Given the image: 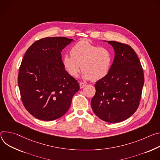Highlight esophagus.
<instances>
[{
  "mask_svg": "<svg viewBox=\"0 0 160 160\" xmlns=\"http://www.w3.org/2000/svg\"><path fill=\"white\" fill-rule=\"evenodd\" d=\"M86 84L84 82H80L79 83V86H80V88H83Z\"/></svg>",
  "mask_w": 160,
  "mask_h": 160,
  "instance_id": "1",
  "label": "esophagus"
}]
</instances>
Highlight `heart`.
<instances>
[{"label": "heart", "instance_id": "b5f03b06", "mask_svg": "<svg viewBox=\"0 0 160 160\" xmlns=\"http://www.w3.org/2000/svg\"><path fill=\"white\" fill-rule=\"evenodd\" d=\"M70 55L62 57V64L68 74L73 78L77 77L82 69L83 79L97 81L105 78L109 72L112 56L107 48L81 41L72 48Z\"/></svg>", "mask_w": 160, "mask_h": 160}]
</instances>
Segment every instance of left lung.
Segmentation results:
<instances>
[{
  "mask_svg": "<svg viewBox=\"0 0 160 160\" xmlns=\"http://www.w3.org/2000/svg\"><path fill=\"white\" fill-rule=\"evenodd\" d=\"M105 42L112 46L114 58L108 74L95 84L96 93L91 105L100 119L115 123L128 119L137 111L144 76L136 52L129 45Z\"/></svg>",
  "mask_w": 160,
  "mask_h": 160,
  "instance_id": "left-lung-1",
  "label": "left lung"
}]
</instances>
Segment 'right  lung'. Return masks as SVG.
Segmentation results:
<instances>
[{
  "label": "right lung",
  "mask_w": 160,
  "mask_h": 160,
  "mask_svg": "<svg viewBox=\"0 0 160 160\" xmlns=\"http://www.w3.org/2000/svg\"><path fill=\"white\" fill-rule=\"evenodd\" d=\"M73 39L46 38L35 41L22 60L18 83L23 105L40 120L52 121L68 110L79 84L62 64V51Z\"/></svg>",
  "instance_id": "1"
}]
</instances>
